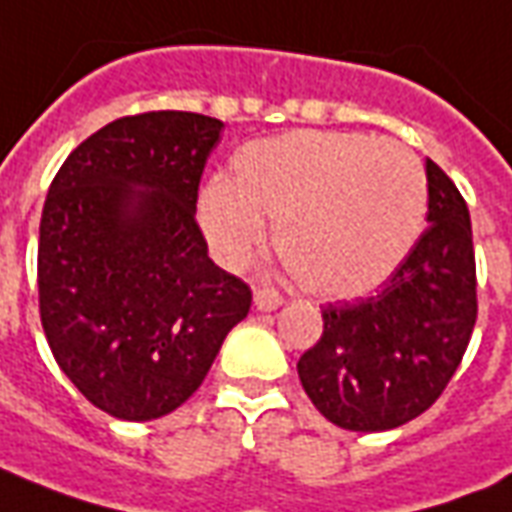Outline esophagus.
I'll use <instances>...</instances> for the list:
<instances>
[{"label": "esophagus", "instance_id": "34e87169", "mask_svg": "<svg viewBox=\"0 0 512 512\" xmlns=\"http://www.w3.org/2000/svg\"><path fill=\"white\" fill-rule=\"evenodd\" d=\"M255 306L260 312H274L282 306V295L276 290H268V287H260V290H255Z\"/></svg>", "mask_w": 512, "mask_h": 512}]
</instances>
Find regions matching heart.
<instances>
[{"mask_svg": "<svg viewBox=\"0 0 512 512\" xmlns=\"http://www.w3.org/2000/svg\"><path fill=\"white\" fill-rule=\"evenodd\" d=\"M429 206L420 160L396 140L298 130L246 143L236 181L211 179L198 219L227 268L246 266L279 222L295 282L320 298H358L388 282L418 241Z\"/></svg>", "mask_w": 512, "mask_h": 512, "instance_id": "heart-1", "label": "heart"}]
</instances>
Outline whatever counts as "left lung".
<instances>
[{"label":"left lung","mask_w":512,"mask_h":512,"mask_svg":"<svg viewBox=\"0 0 512 512\" xmlns=\"http://www.w3.org/2000/svg\"><path fill=\"white\" fill-rule=\"evenodd\" d=\"M429 227L399 271L361 301L323 306V336L298 361L306 396L350 431H388L442 396L478 320L469 208L426 160Z\"/></svg>","instance_id":"8db88e82"}]
</instances>
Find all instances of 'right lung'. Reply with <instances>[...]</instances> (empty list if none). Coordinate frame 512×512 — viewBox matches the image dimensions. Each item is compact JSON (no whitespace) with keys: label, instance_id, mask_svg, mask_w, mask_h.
<instances>
[{"label":"right lung","instance_id":"right-lung-1","mask_svg":"<svg viewBox=\"0 0 512 512\" xmlns=\"http://www.w3.org/2000/svg\"><path fill=\"white\" fill-rule=\"evenodd\" d=\"M222 121L124 116L83 140L40 219V320L56 363L121 420L168 415L198 391L252 290L208 257L198 187Z\"/></svg>","mask_w":512,"mask_h":512}]
</instances>
